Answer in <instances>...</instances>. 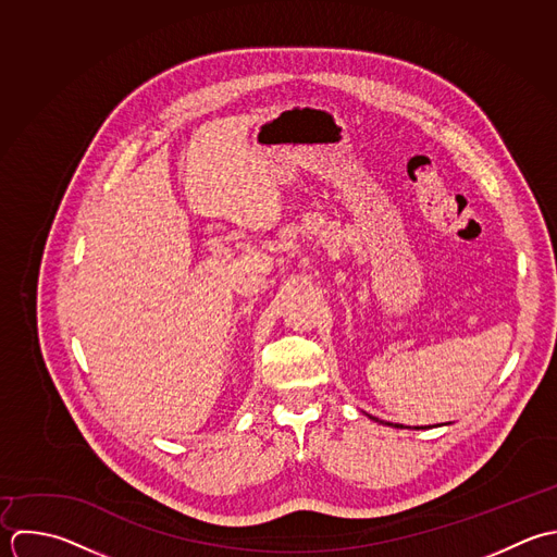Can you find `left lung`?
Here are the masks:
<instances>
[{
	"label": "left lung",
	"instance_id": "left-lung-1",
	"mask_svg": "<svg viewBox=\"0 0 557 557\" xmlns=\"http://www.w3.org/2000/svg\"><path fill=\"white\" fill-rule=\"evenodd\" d=\"M371 421H375V423H380V425H386V428H395V430H428V428H404V425H393V423H386V421H380V419H375V417H371V414H367ZM445 425V423H443Z\"/></svg>",
	"mask_w": 557,
	"mask_h": 557
}]
</instances>
